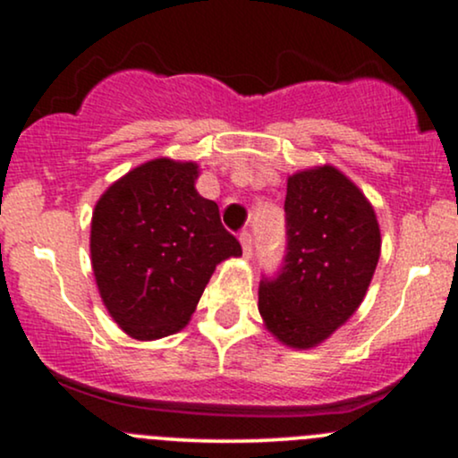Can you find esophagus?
Masks as SVG:
<instances>
[{"label": "esophagus", "mask_w": 458, "mask_h": 458, "mask_svg": "<svg viewBox=\"0 0 458 458\" xmlns=\"http://www.w3.org/2000/svg\"><path fill=\"white\" fill-rule=\"evenodd\" d=\"M239 241H241V247H243V254L247 256V259H250L251 247H254V239H251V234L247 233V230H243V233H241V236H239Z\"/></svg>", "instance_id": "1"}]
</instances>
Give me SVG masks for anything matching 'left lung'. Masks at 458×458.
<instances>
[{
	"label": "left lung",
	"instance_id": "1",
	"mask_svg": "<svg viewBox=\"0 0 458 458\" xmlns=\"http://www.w3.org/2000/svg\"><path fill=\"white\" fill-rule=\"evenodd\" d=\"M284 211L288 251L280 276L260 284L259 312L273 338L306 351L361 306L381 228L361 189L329 163L288 176Z\"/></svg>",
	"mask_w": 458,
	"mask_h": 458
}]
</instances>
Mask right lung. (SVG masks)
Wrapping results in <instances>:
<instances>
[{
    "label": "right lung",
    "instance_id": "1",
    "mask_svg": "<svg viewBox=\"0 0 458 458\" xmlns=\"http://www.w3.org/2000/svg\"><path fill=\"white\" fill-rule=\"evenodd\" d=\"M199 165L159 157L112 182L92 211L90 259L109 317L135 340L191 320L219 262L241 256L219 207L196 189Z\"/></svg>",
    "mask_w": 458,
    "mask_h": 458
}]
</instances>
